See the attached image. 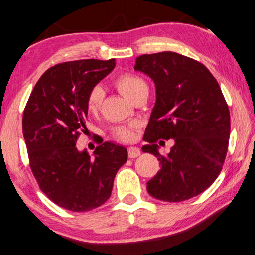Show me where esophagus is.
Returning <instances> with one entry per match:
<instances>
[{
    "label": "esophagus",
    "instance_id": "esophagus-1",
    "mask_svg": "<svg viewBox=\"0 0 255 255\" xmlns=\"http://www.w3.org/2000/svg\"><path fill=\"white\" fill-rule=\"evenodd\" d=\"M140 154H141V152L137 147H129V148H128V157L129 158H131V159L137 158Z\"/></svg>",
    "mask_w": 255,
    "mask_h": 255
}]
</instances>
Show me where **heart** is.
Masks as SVG:
<instances>
[{"label":"heart","mask_w":255,"mask_h":255,"mask_svg":"<svg viewBox=\"0 0 255 255\" xmlns=\"http://www.w3.org/2000/svg\"><path fill=\"white\" fill-rule=\"evenodd\" d=\"M116 87L120 89L126 97L133 101L136 96L142 93H148V85L142 78L131 73H125L116 79ZM104 97V91L102 87L96 85L90 90L87 98V108L90 113H96L100 109L101 103ZM115 135L125 141L133 139L134 131L130 127H120L115 130Z\"/></svg>","instance_id":"obj_1"}]
</instances>
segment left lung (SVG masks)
I'll list each match as a JSON object with an SVG mask.
<instances>
[{
    "mask_svg": "<svg viewBox=\"0 0 255 255\" xmlns=\"http://www.w3.org/2000/svg\"><path fill=\"white\" fill-rule=\"evenodd\" d=\"M134 69L155 85L141 149L158 157L161 168L147 191L165 202L202 194L220 174L228 149L231 115L219 83L203 64L170 51L137 57ZM161 138L174 140L165 156L158 152Z\"/></svg>",
    "mask_w": 255,
    "mask_h": 255,
    "instance_id": "obj_1",
    "label": "left lung"
}]
</instances>
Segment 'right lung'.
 Instances as JSON below:
<instances>
[{"label": "right lung", "instance_id": "1", "mask_svg": "<svg viewBox=\"0 0 255 255\" xmlns=\"http://www.w3.org/2000/svg\"><path fill=\"white\" fill-rule=\"evenodd\" d=\"M115 67V59L67 61L40 77L24 108L22 131L33 174L42 192L70 211H89L112 195L127 161L125 146L106 141L90 155L76 146L85 129L90 90Z\"/></svg>", "mask_w": 255, "mask_h": 255}]
</instances>
